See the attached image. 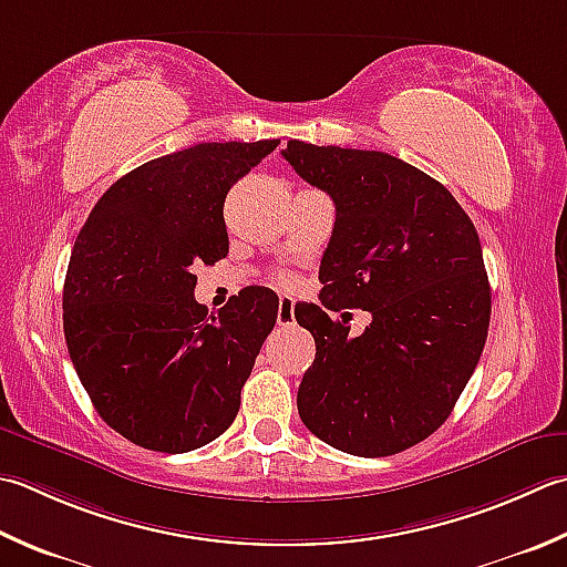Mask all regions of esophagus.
<instances>
[{
    "label": "esophagus",
    "instance_id": "1",
    "mask_svg": "<svg viewBox=\"0 0 567 567\" xmlns=\"http://www.w3.org/2000/svg\"><path fill=\"white\" fill-rule=\"evenodd\" d=\"M277 324L280 327L295 324V302L290 297H280V305H277Z\"/></svg>",
    "mask_w": 567,
    "mask_h": 567
}]
</instances>
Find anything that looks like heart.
Segmentation results:
<instances>
[{"label":"heart","mask_w":567,"mask_h":567,"mask_svg":"<svg viewBox=\"0 0 567 567\" xmlns=\"http://www.w3.org/2000/svg\"><path fill=\"white\" fill-rule=\"evenodd\" d=\"M280 282H282V285H292V277H290V275H282Z\"/></svg>","instance_id":"b5f03b06"}]
</instances>
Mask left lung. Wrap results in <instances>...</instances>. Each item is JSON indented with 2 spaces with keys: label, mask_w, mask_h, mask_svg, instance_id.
Listing matches in <instances>:
<instances>
[{
  "label": "left lung",
  "mask_w": 567,
  "mask_h": 567,
  "mask_svg": "<svg viewBox=\"0 0 567 567\" xmlns=\"http://www.w3.org/2000/svg\"><path fill=\"white\" fill-rule=\"evenodd\" d=\"M282 157L337 206L321 305L295 307L317 343L297 391L302 423L357 457H388L450 417L492 317L476 228L445 186L385 152L287 142ZM365 308L348 334L327 308Z\"/></svg>",
  "instance_id": "1"
}]
</instances>
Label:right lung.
Listing matches in <instances>:
<instances>
[{"label": "right lung", "mask_w": 567, "mask_h": 567, "mask_svg": "<svg viewBox=\"0 0 567 567\" xmlns=\"http://www.w3.org/2000/svg\"><path fill=\"white\" fill-rule=\"evenodd\" d=\"M277 144L202 142L164 154L110 186L78 233L65 343L97 415L144 450L204 447L238 415L280 299L246 287L208 315L192 268L226 258V194Z\"/></svg>", "instance_id": "1"}]
</instances>
